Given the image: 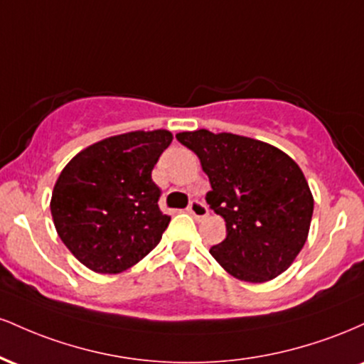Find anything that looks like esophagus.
Wrapping results in <instances>:
<instances>
[{
  "mask_svg": "<svg viewBox=\"0 0 364 364\" xmlns=\"http://www.w3.org/2000/svg\"><path fill=\"white\" fill-rule=\"evenodd\" d=\"M188 212H190L191 215L195 217V219H205L208 215V208L203 202H200V200H191L190 205H188Z\"/></svg>",
  "mask_w": 364,
  "mask_h": 364,
  "instance_id": "1",
  "label": "esophagus"
}]
</instances>
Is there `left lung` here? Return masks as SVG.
<instances>
[{
	"instance_id": "obj_1",
	"label": "left lung",
	"mask_w": 364,
	"mask_h": 364,
	"mask_svg": "<svg viewBox=\"0 0 364 364\" xmlns=\"http://www.w3.org/2000/svg\"><path fill=\"white\" fill-rule=\"evenodd\" d=\"M198 156L212 190L207 203L225 220V240L210 253L229 274L246 282L277 277L306 243L313 196L303 171L265 141L212 133H178Z\"/></svg>"
}]
</instances>
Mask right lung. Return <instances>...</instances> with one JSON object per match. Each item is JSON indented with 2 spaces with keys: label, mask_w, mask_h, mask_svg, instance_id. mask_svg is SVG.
<instances>
[{
  "label": "right lung",
  "mask_w": 364,
  "mask_h": 364,
  "mask_svg": "<svg viewBox=\"0 0 364 364\" xmlns=\"http://www.w3.org/2000/svg\"><path fill=\"white\" fill-rule=\"evenodd\" d=\"M171 141L166 129L111 136L61 171L51 198L54 225L90 270L123 272L159 245L171 217L159 208L152 169Z\"/></svg>",
  "instance_id": "obj_1"
}]
</instances>
